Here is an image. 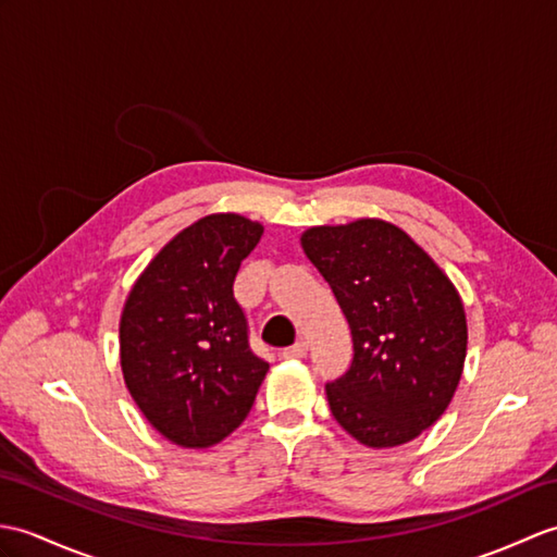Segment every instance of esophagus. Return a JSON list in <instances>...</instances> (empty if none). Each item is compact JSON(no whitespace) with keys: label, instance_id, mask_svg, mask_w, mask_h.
Returning a JSON list of instances; mask_svg holds the SVG:
<instances>
[{"label":"esophagus","instance_id":"34e87169","mask_svg":"<svg viewBox=\"0 0 557 557\" xmlns=\"http://www.w3.org/2000/svg\"><path fill=\"white\" fill-rule=\"evenodd\" d=\"M306 354H308V344L306 342H296V344H292L287 348H282V358H287V360L304 358Z\"/></svg>","mask_w":557,"mask_h":557}]
</instances>
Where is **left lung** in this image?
<instances>
[{
	"label": "left lung",
	"mask_w": 557,
	"mask_h": 557,
	"mask_svg": "<svg viewBox=\"0 0 557 557\" xmlns=\"http://www.w3.org/2000/svg\"><path fill=\"white\" fill-rule=\"evenodd\" d=\"M351 327V366L325 384L330 410L370 448L406 444L444 416L462 374V301L404 230L363 218L304 232Z\"/></svg>",
	"instance_id": "left-lung-1"
}]
</instances>
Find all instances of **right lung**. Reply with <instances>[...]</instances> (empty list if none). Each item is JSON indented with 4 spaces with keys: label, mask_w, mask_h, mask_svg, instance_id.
Wrapping results in <instances>:
<instances>
[{
    "label": "right lung",
    "mask_w": 557,
    "mask_h": 557,
    "mask_svg": "<svg viewBox=\"0 0 557 557\" xmlns=\"http://www.w3.org/2000/svg\"><path fill=\"white\" fill-rule=\"evenodd\" d=\"M261 235V225L237 213L206 215L165 244L125 301V384L177 446L206 448L235 432L268 372L232 289Z\"/></svg>",
    "instance_id": "add662e5"
}]
</instances>
